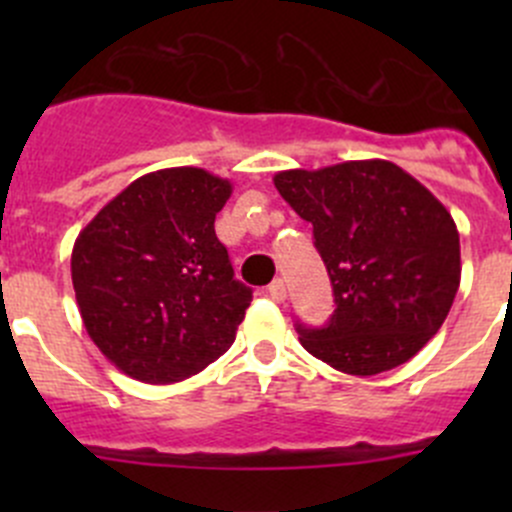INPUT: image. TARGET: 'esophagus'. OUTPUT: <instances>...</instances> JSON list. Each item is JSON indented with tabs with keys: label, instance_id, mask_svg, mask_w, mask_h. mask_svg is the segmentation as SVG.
I'll list each match as a JSON object with an SVG mask.
<instances>
[{
	"label": "esophagus",
	"instance_id": "obj_1",
	"mask_svg": "<svg viewBox=\"0 0 512 512\" xmlns=\"http://www.w3.org/2000/svg\"><path fill=\"white\" fill-rule=\"evenodd\" d=\"M267 289H270V297L275 299V302H285L287 299V285H285V280H280V277H277V280L272 282Z\"/></svg>",
	"mask_w": 512,
	"mask_h": 512
}]
</instances>
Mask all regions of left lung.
Masks as SVG:
<instances>
[{
    "mask_svg": "<svg viewBox=\"0 0 512 512\" xmlns=\"http://www.w3.org/2000/svg\"><path fill=\"white\" fill-rule=\"evenodd\" d=\"M275 188L312 223L337 304L327 327L297 324L302 347L352 376L421 352L461 285V240L441 200L381 158L282 170Z\"/></svg>",
    "mask_w": 512,
    "mask_h": 512,
    "instance_id": "1",
    "label": "left lung"
}]
</instances>
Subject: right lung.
Returning a JSON list of instances; mask_svg holds the SVG:
<instances>
[{
  "label": "right lung",
  "instance_id": "add662e5",
  "mask_svg": "<svg viewBox=\"0 0 512 512\" xmlns=\"http://www.w3.org/2000/svg\"><path fill=\"white\" fill-rule=\"evenodd\" d=\"M230 180L165 168L133 180L79 232L71 282L91 342L116 369L173 384L223 356L252 289L215 235Z\"/></svg>",
  "mask_w": 512,
  "mask_h": 512
}]
</instances>
